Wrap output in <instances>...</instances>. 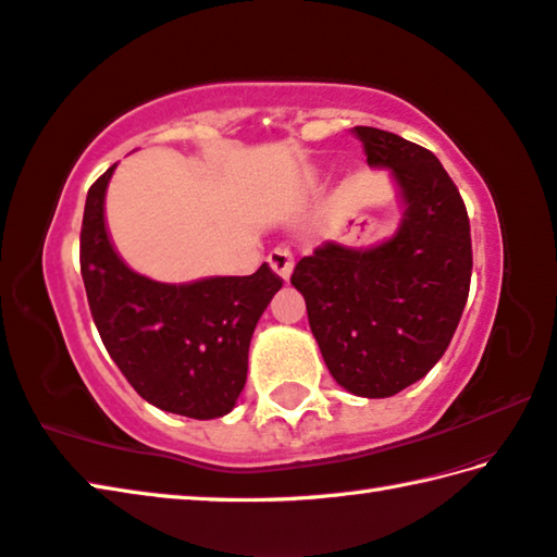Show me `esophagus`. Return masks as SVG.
Returning a JSON list of instances; mask_svg holds the SVG:
<instances>
[{
	"label": "esophagus",
	"mask_w": 557,
	"mask_h": 557,
	"mask_svg": "<svg viewBox=\"0 0 557 557\" xmlns=\"http://www.w3.org/2000/svg\"><path fill=\"white\" fill-rule=\"evenodd\" d=\"M268 262L282 280H289L292 268H295V256H292V250L287 246H277V248L270 250Z\"/></svg>",
	"instance_id": "esophagus-1"
}]
</instances>
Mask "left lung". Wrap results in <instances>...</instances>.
<instances>
[{
	"label": "left lung",
	"mask_w": 557,
	"mask_h": 557,
	"mask_svg": "<svg viewBox=\"0 0 557 557\" xmlns=\"http://www.w3.org/2000/svg\"><path fill=\"white\" fill-rule=\"evenodd\" d=\"M368 165L401 189L397 234L356 250L326 240L292 272L333 380L358 397H392L436 366L462 317L472 275L465 201L431 150L356 126Z\"/></svg>",
	"instance_id": "1"
}]
</instances>
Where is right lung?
<instances>
[{
  "label": "right lung",
  "mask_w": 557,
  "mask_h": 557,
  "mask_svg": "<svg viewBox=\"0 0 557 557\" xmlns=\"http://www.w3.org/2000/svg\"><path fill=\"white\" fill-rule=\"evenodd\" d=\"M116 165L87 191L79 272L95 326L111 360L153 407L189 419L224 417L248 375L260 313L282 287L268 262L246 277L163 285L119 258L104 224V195Z\"/></svg>",
  "instance_id": "1"
}]
</instances>
